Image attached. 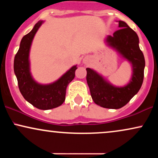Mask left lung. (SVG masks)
Wrapping results in <instances>:
<instances>
[{
    "instance_id": "1",
    "label": "left lung",
    "mask_w": 158,
    "mask_h": 158,
    "mask_svg": "<svg viewBox=\"0 0 158 158\" xmlns=\"http://www.w3.org/2000/svg\"><path fill=\"white\" fill-rule=\"evenodd\" d=\"M119 30L108 35L106 41L132 64V77L124 87H116L106 81L102 76L90 68H86L87 82L94 102L106 108L118 109L137 94L144 77L145 59L139 47L137 33L126 22L119 21Z\"/></svg>"
}]
</instances>
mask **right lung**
<instances>
[{
	"instance_id": "add662e5",
	"label": "right lung",
	"mask_w": 158,
	"mask_h": 158,
	"mask_svg": "<svg viewBox=\"0 0 158 158\" xmlns=\"http://www.w3.org/2000/svg\"><path fill=\"white\" fill-rule=\"evenodd\" d=\"M44 22L40 21L33 29L22 38L19 51L14 59V72L18 85L25 99L41 110H49L60 106L65 100L67 87L75 77L77 65L72 67L55 82L41 85L32 79L30 70L29 54L32 39L36 32Z\"/></svg>"
}]
</instances>
